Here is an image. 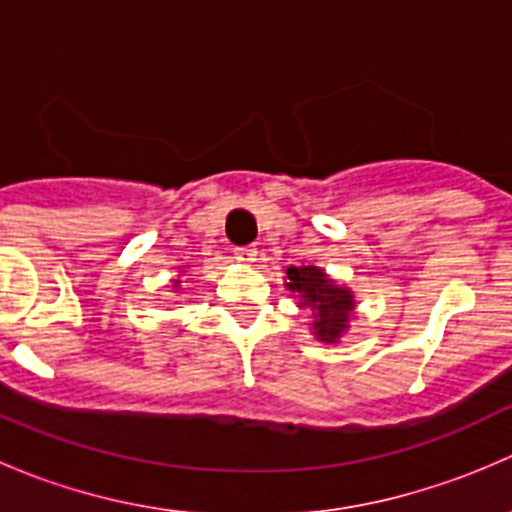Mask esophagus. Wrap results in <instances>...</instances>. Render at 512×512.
<instances>
[{
  "label": "esophagus",
  "instance_id": "1",
  "mask_svg": "<svg viewBox=\"0 0 512 512\" xmlns=\"http://www.w3.org/2000/svg\"><path fill=\"white\" fill-rule=\"evenodd\" d=\"M257 250L255 247H235V260L237 262H255Z\"/></svg>",
  "mask_w": 512,
  "mask_h": 512
}]
</instances>
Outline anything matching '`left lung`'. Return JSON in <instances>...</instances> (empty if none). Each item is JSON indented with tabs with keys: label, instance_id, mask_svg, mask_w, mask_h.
<instances>
[{
	"label": "left lung",
	"instance_id": "8db88e82",
	"mask_svg": "<svg viewBox=\"0 0 512 512\" xmlns=\"http://www.w3.org/2000/svg\"><path fill=\"white\" fill-rule=\"evenodd\" d=\"M289 289L302 294L304 302L314 309V329L322 342H337L339 334L347 329L349 314L354 309V299L349 289L334 285L317 267H289Z\"/></svg>",
	"mask_w": 512,
	"mask_h": 512
}]
</instances>
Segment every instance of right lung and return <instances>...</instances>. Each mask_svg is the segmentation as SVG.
Wrapping results in <instances>:
<instances>
[{"mask_svg": "<svg viewBox=\"0 0 512 512\" xmlns=\"http://www.w3.org/2000/svg\"><path fill=\"white\" fill-rule=\"evenodd\" d=\"M178 282H180V280H175V285H178Z\"/></svg>", "mask_w": 512, "mask_h": 512, "instance_id": "add662e5", "label": "right lung"}]
</instances>
